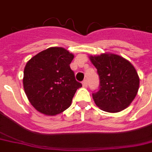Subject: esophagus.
<instances>
[{
    "instance_id": "esophagus-1",
    "label": "esophagus",
    "mask_w": 152,
    "mask_h": 152,
    "mask_svg": "<svg viewBox=\"0 0 152 152\" xmlns=\"http://www.w3.org/2000/svg\"><path fill=\"white\" fill-rule=\"evenodd\" d=\"M82 85L84 87H87V86H88V82H87V80H83Z\"/></svg>"
}]
</instances>
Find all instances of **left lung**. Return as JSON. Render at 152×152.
Masks as SVG:
<instances>
[{
  "label": "left lung",
  "mask_w": 152,
  "mask_h": 152,
  "mask_svg": "<svg viewBox=\"0 0 152 152\" xmlns=\"http://www.w3.org/2000/svg\"><path fill=\"white\" fill-rule=\"evenodd\" d=\"M99 76V89L93 99L99 108L118 112L128 107L137 95L139 77L128 60L116 54L90 56Z\"/></svg>",
  "instance_id": "1"
}]
</instances>
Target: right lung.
<instances>
[{
    "label": "right lung",
    "mask_w": 152,
    "mask_h": 152,
    "mask_svg": "<svg viewBox=\"0 0 152 152\" xmlns=\"http://www.w3.org/2000/svg\"><path fill=\"white\" fill-rule=\"evenodd\" d=\"M74 55L62 47H51L28 61L23 72V88L29 102L40 113L59 114L69 107L76 89L70 67Z\"/></svg>",
    "instance_id": "right-lung-1"
}]
</instances>
